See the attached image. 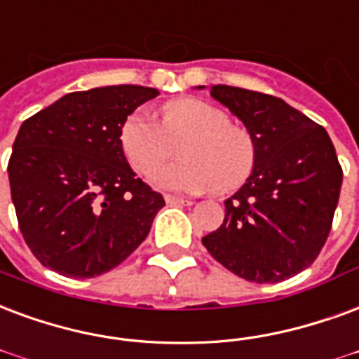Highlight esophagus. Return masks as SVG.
I'll list each match as a JSON object with an SVG mask.
<instances>
[{
    "label": "esophagus",
    "instance_id": "esophagus-1",
    "mask_svg": "<svg viewBox=\"0 0 359 359\" xmlns=\"http://www.w3.org/2000/svg\"><path fill=\"white\" fill-rule=\"evenodd\" d=\"M165 201L171 205H190L192 203L188 198H180V196H165Z\"/></svg>",
    "mask_w": 359,
    "mask_h": 359
}]
</instances>
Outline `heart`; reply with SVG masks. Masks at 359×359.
Returning a JSON list of instances; mask_svg holds the SVG:
<instances>
[{
    "label": "heart",
    "instance_id": "1",
    "mask_svg": "<svg viewBox=\"0 0 359 359\" xmlns=\"http://www.w3.org/2000/svg\"><path fill=\"white\" fill-rule=\"evenodd\" d=\"M182 138L175 166L157 167L170 157L172 144ZM119 144L139 175H152V184L165 192H232L255 169L257 144L251 133L230 123L228 114L201 98H177L159 110V123L142 112L127 116Z\"/></svg>",
    "mask_w": 359,
    "mask_h": 359
}]
</instances>
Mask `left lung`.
<instances>
[{
	"label": "left lung",
	"mask_w": 359,
	"mask_h": 359,
	"mask_svg": "<svg viewBox=\"0 0 359 359\" xmlns=\"http://www.w3.org/2000/svg\"><path fill=\"white\" fill-rule=\"evenodd\" d=\"M209 91L251 133L257 161L224 201V222L201 243L243 280H287L316 261L331 230L342 184L335 146L323 127L281 98L230 85Z\"/></svg>",
	"instance_id": "obj_1"
}]
</instances>
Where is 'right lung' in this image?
<instances>
[{
  "mask_svg": "<svg viewBox=\"0 0 359 359\" xmlns=\"http://www.w3.org/2000/svg\"><path fill=\"white\" fill-rule=\"evenodd\" d=\"M159 95L142 85L68 93L24 121L9 184L24 240L43 266L76 280L123 262L165 201L127 163L119 129Z\"/></svg>",
  "mask_w": 359,
  "mask_h": 359,
  "instance_id": "right-lung-1",
  "label": "right lung"
}]
</instances>
